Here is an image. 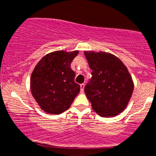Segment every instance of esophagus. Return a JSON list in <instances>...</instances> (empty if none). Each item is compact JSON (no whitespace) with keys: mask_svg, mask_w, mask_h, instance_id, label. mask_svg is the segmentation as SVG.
<instances>
[{"mask_svg":"<svg viewBox=\"0 0 156 156\" xmlns=\"http://www.w3.org/2000/svg\"><path fill=\"white\" fill-rule=\"evenodd\" d=\"M80 86H81V92H84V88H85V84L82 83L80 85Z\"/></svg>","mask_w":156,"mask_h":156,"instance_id":"34e87169","label":"esophagus"}]
</instances>
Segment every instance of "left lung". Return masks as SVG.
I'll list each match as a JSON object with an SVG mask.
<instances>
[{
	"label": "left lung",
	"mask_w": 156,
	"mask_h": 156,
	"mask_svg": "<svg viewBox=\"0 0 156 156\" xmlns=\"http://www.w3.org/2000/svg\"><path fill=\"white\" fill-rule=\"evenodd\" d=\"M92 78L85 86L92 109L103 117L118 115L125 109L134 90L132 78L118 57L106 52L85 51Z\"/></svg>",
	"instance_id": "8db88e82"
}]
</instances>
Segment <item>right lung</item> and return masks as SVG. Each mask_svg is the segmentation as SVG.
I'll use <instances>...</instances> for the list:
<instances>
[{"mask_svg": "<svg viewBox=\"0 0 156 156\" xmlns=\"http://www.w3.org/2000/svg\"><path fill=\"white\" fill-rule=\"evenodd\" d=\"M78 51H55L47 54L36 64L30 79L31 92L46 113L60 114L71 106L80 92L75 82L71 63Z\"/></svg>", "mask_w": 156, "mask_h": 156, "instance_id": "right-lung-1", "label": "right lung"}]
</instances>
